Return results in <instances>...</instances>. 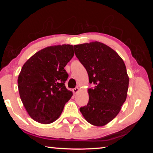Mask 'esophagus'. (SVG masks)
Here are the masks:
<instances>
[{
    "label": "esophagus",
    "instance_id": "obj_1",
    "mask_svg": "<svg viewBox=\"0 0 153 153\" xmlns=\"http://www.w3.org/2000/svg\"><path fill=\"white\" fill-rule=\"evenodd\" d=\"M79 88L78 87H76V88H74L73 89V92H74V94H76V93L79 91Z\"/></svg>",
    "mask_w": 153,
    "mask_h": 153
}]
</instances>
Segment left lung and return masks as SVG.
<instances>
[{"label": "left lung", "mask_w": 153, "mask_h": 153, "mask_svg": "<svg viewBox=\"0 0 153 153\" xmlns=\"http://www.w3.org/2000/svg\"><path fill=\"white\" fill-rule=\"evenodd\" d=\"M75 54L94 87L88 90L89 100L79 108L88 122L103 126L120 113L128 94L129 77L123 59L109 46L92 42L74 46Z\"/></svg>", "instance_id": "1"}]
</instances>
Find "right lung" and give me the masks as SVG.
Segmentation results:
<instances>
[{
  "instance_id": "1",
  "label": "right lung",
  "mask_w": 153,
  "mask_h": 153,
  "mask_svg": "<svg viewBox=\"0 0 153 153\" xmlns=\"http://www.w3.org/2000/svg\"><path fill=\"white\" fill-rule=\"evenodd\" d=\"M74 55L72 45L48 46L23 65L17 79L19 96L34 121L43 124L54 122L73 95L65 86L68 74L64 67Z\"/></svg>"
}]
</instances>
